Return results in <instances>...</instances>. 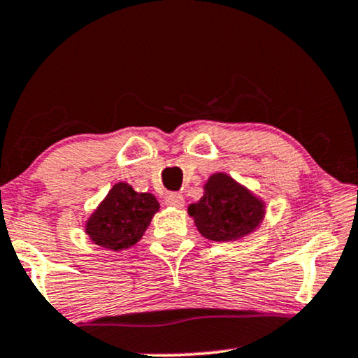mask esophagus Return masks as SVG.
Returning <instances> with one entry per match:
<instances>
[{
	"instance_id": "1",
	"label": "esophagus",
	"mask_w": 358,
	"mask_h": 358,
	"mask_svg": "<svg viewBox=\"0 0 358 358\" xmlns=\"http://www.w3.org/2000/svg\"><path fill=\"white\" fill-rule=\"evenodd\" d=\"M165 205L166 206H173V208H183L185 198L180 193H170L169 196L165 198Z\"/></svg>"
}]
</instances>
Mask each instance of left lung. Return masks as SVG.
I'll return each mask as SVG.
<instances>
[{
  "mask_svg": "<svg viewBox=\"0 0 358 358\" xmlns=\"http://www.w3.org/2000/svg\"><path fill=\"white\" fill-rule=\"evenodd\" d=\"M189 216L206 239L234 241L255 231L264 218V203L229 175L208 178L201 200L188 206Z\"/></svg>",
  "mask_w": 358,
  "mask_h": 358,
  "instance_id": "8db88e82",
  "label": "left lung"
}]
</instances>
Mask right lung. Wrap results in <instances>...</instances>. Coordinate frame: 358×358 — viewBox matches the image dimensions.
I'll list each match as a JSON object with an SVG mask.
<instances>
[{"label":"right lung","instance_id":"right-lung-1","mask_svg":"<svg viewBox=\"0 0 358 358\" xmlns=\"http://www.w3.org/2000/svg\"><path fill=\"white\" fill-rule=\"evenodd\" d=\"M152 193H137L127 183H115L85 223V233L99 246L120 251L140 241L158 211Z\"/></svg>","mask_w":358,"mask_h":358}]
</instances>
